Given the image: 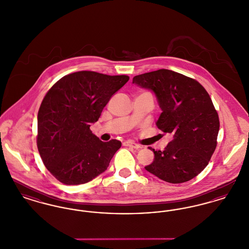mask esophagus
I'll use <instances>...</instances> for the list:
<instances>
[{
  "instance_id": "34e87169",
  "label": "esophagus",
  "mask_w": 249,
  "mask_h": 249,
  "mask_svg": "<svg viewBox=\"0 0 249 249\" xmlns=\"http://www.w3.org/2000/svg\"><path fill=\"white\" fill-rule=\"evenodd\" d=\"M123 145L124 146H130V147H132V148H140L141 147L138 143L130 142V141H126V142H123Z\"/></svg>"
}]
</instances>
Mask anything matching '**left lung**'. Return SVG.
<instances>
[{"instance_id":"obj_1","label":"left lung","mask_w":249,"mask_h":249,"mask_svg":"<svg viewBox=\"0 0 249 249\" xmlns=\"http://www.w3.org/2000/svg\"><path fill=\"white\" fill-rule=\"evenodd\" d=\"M132 83L154 92L162 110L157 127L173 135L163 151L149 147L154 161L145 170L172 184L197 177L210 161L219 130L208 92L197 80L166 69L136 75Z\"/></svg>"}]
</instances>
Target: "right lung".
I'll use <instances>...</instances> for the list:
<instances>
[{
  "mask_svg": "<svg viewBox=\"0 0 249 249\" xmlns=\"http://www.w3.org/2000/svg\"><path fill=\"white\" fill-rule=\"evenodd\" d=\"M128 75L91 71L67 74L54 84L38 111L37 147L50 174L65 185L85 184L104 173L121 142H103L89 129Z\"/></svg>",
  "mask_w": 249,
  "mask_h": 249,
  "instance_id": "add662e5",
  "label": "right lung"
}]
</instances>
